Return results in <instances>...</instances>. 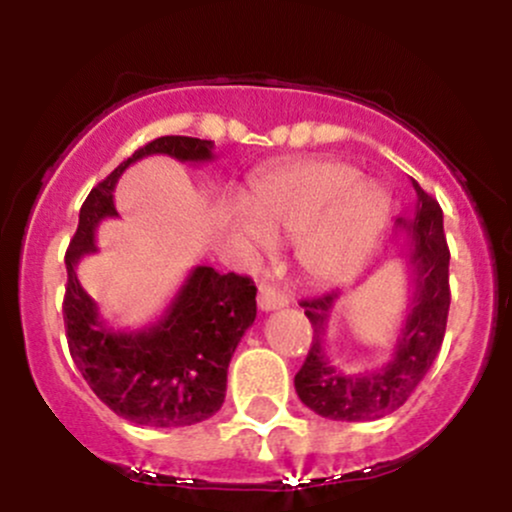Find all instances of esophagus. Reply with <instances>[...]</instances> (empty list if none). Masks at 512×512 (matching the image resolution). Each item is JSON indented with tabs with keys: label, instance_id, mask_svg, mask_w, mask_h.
Returning a JSON list of instances; mask_svg holds the SVG:
<instances>
[{
	"label": "esophagus",
	"instance_id": "esophagus-1",
	"mask_svg": "<svg viewBox=\"0 0 512 512\" xmlns=\"http://www.w3.org/2000/svg\"><path fill=\"white\" fill-rule=\"evenodd\" d=\"M284 305H289V298H286L284 293L276 291L274 286L269 284H260V291H257V308L269 313V310H279L284 308Z\"/></svg>",
	"mask_w": 512,
	"mask_h": 512
}]
</instances>
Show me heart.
<instances>
[{
  "mask_svg": "<svg viewBox=\"0 0 512 512\" xmlns=\"http://www.w3.org/2000/svg\"><path fill=\"white\" fill-rule=\"evenodd\" d=\"M387 211V192L361 180L358 168L315 161L264 175L252 187L248 207L243 202L228 207V223L250 260L269 255L272 238L298 240L305 276L327 284L361 260Z\"/></svg>",
  "mask_w": 512,
  "mask_h": 512,
  "instance_id": "b5f03b06",
  "label": "heart"
}]
</instances>
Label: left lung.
<instances>
[{
    "instance_id": "1",
    "label": "left lung",
    "mask_w": 512,
    "mask_h": 512,
    "mask_svg": "<svg viewBox=\"0 0 512 512\" xmlns=\"http://www.w3.org/2000/svg\"><path fill=\"white\" fill-rule=\"evenodd\" d=\"M411 182L416 190L414 211L395 221V236H402L397 257L407 269L411 291L390 361L361 373H344L332 366L325 337L339 291L301 303L315 337L293 385L305 407L325 419L375 421L392 414L424 380L443 344L450 308V250L443 233V211L419 182Z\"/></svg>"
}]
</instances>
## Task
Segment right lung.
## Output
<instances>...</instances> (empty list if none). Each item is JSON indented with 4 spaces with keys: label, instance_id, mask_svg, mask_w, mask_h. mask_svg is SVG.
Wrapping results in <instances>:
<instances>
[{
    "label": "right lung",
    "instance_id": "add662e5",
    "mask_svg": "<svg viewBox=\"0 0 512 512\" xmlns=\"http://www.w3.org/2000/svg\"><path fill=\"white\" fill-rule=\"evenodd\" d=\"M166 154L180 163L214 161V142L195 137H158L134 151L79 211L67 257L64 327L69 354L103 404L137 426L180 428L207 421L226 397L233 351L257 315V289L248 276L192 267L178 293L154 325L115 330L76 276V264L96 252V231L115 219V185L146 156Z\"/></svg>",
    "mask_w": 512,
    "mask_h": 512
}]
</instances>
